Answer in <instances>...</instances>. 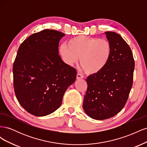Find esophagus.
<instances>
[{
	"mask_svg": "<svg viewBox=\"0 0 147 147\" xmlns=\"http://www.w3.org/2000/svg\"><path fill=\"white\" fill-rule=\"evenodd\" d=\"M83 78V75H82L81 74H80V73H77V80L82 79Z\"/></svg>",
	"mask_w": 147,
	"mask_h": 147,
	"instance_id": "esophagus-1",
	"label": "esophagus"
}]
</instances>
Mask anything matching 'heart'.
Here are the masks:
<instances>
[{
	"label": "heart",
	"mask_w": 147,
	"mask_h": 147,
	"mask_svg": "<svg viewBox=\"0 0 147 147\" xmlns=\"http://www.w3.org/2000/svg\"><path fill=\"white\" fill-rule=\"evenodd\" d=\"M59 53L64 63L72 66L80 63L89 74H97L107 65L112 56V47L105 39L78 35L64 43Z\"/></svg>",
	"instance_id": "heart-1"
}]
</instances>
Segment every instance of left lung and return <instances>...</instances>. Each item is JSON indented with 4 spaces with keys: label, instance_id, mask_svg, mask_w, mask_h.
I'll use <instances>...</instances> for the list:
<instances>
[{
    "label": "left lung",
    "instance_id": "left-lung-1",
    "mask_svg": "<svg viewBox=\"0 0 147 147\" xmlns=\"http://www.w3.org/2000/svg\"><path fill=\"white\" fill-rule=\"evenodd\" d=\"M105 34L112 56L100 72L87 77L83 103L85 113L97 120L110 118L123 109L132 86L135 66L131 49L121 35L110 31Z\"/></svg>",
    "mask_w": 147,
    "mask_h": 147
}]
</instances>
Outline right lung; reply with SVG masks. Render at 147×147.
<instances>
[{"instance_id": "add662e5", "label": "right lung", "mask_w": 147, "mask_h": 147, "mask_svg": "<svg viewBox=\"0 0 147 147\" xmlns=\"http://www.w3.org/2000/svg\"><path fill=\"white\" fill-rule=\"evenodd\" d=\"M65 35L45 29L21 44L13 66V86L19 103L29 113L43 117L61 106L77 71L59 55V42Z\"/></svg>"}]
</instances>
